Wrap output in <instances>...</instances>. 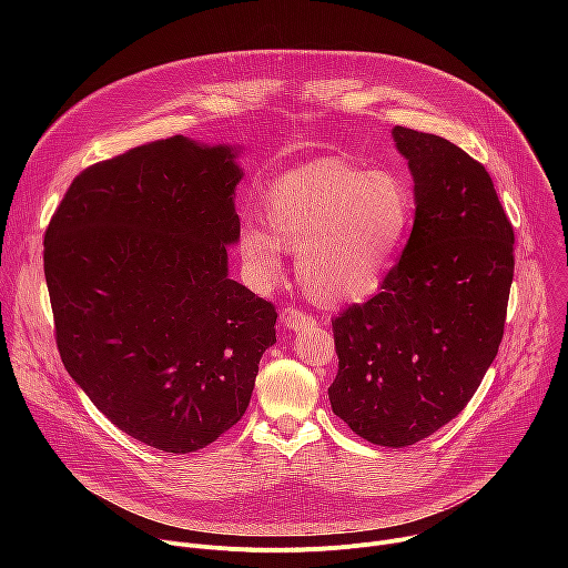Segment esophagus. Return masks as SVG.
I'll return each mask as SVG.
<instances>
[{
	"instance_id": "1",
	"label": "esophagus",
	"mask_w": 568,
	"mask_h": 568,
	"mask_svg": "<svg viewBox=\"0 0 568 568\" xmlns=\"http://www.w3.org/2000/svg\"><path fill=\"white\" fill-rule=\"evenodd\" d=\"M281 323H283L285 328H290V331H303V328L314 326V318L307 316L303 310L285 307V310L281 312Z\"/></svg>"
}]
</instances>
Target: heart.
Returning a JSON list of instances; mask_svg holds the SVG:
<instances>
[{"instance_id": "obj_1", "label": "heart", "mask_w": 568, "mask_h": 568, "mask_svg": "<svg viewBox=\"0 0 568 568\" xmlns=\"http://www.w3.org/2000/svg\"><path fill=\"white\" fill-rule=\"evenodd\" d=\"M267 226L245 222L240 254L258 283L283 274V247L298 250V276L321 305L375 294L409 235L416 197L390 171L318 159L285 173L267 195Z\"/></svg>"}]
</instances>
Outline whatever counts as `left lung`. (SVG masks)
<instances>
[{
	"mask_svg": "<svg viewBox=\"0 0 568 568\" xmlns=\"http://www.w3.org/2000/svg\"><path fill=\"white\" fill-rule=\"evenodd\" d=\"M414 175L416 220L379 292L333 318L331 407L382 447L454 420L504 339L515 233L483 164L452 141L395 125Z\"/></svg>",
	"mask_w": 568,
	"mask_h": 568,
	"instance_id": "obj_1",
	"label": "left lung"
}]
</instances>
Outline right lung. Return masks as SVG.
<instances>
[{
    "label": "right lung",
    "instance_id": "right-lung-1",
    "mask_svg": "<svg viewBox=\"0 0 568 568\" xmlns=\"http://www.w3.org/2000/svg\"><path fill=\"white\" fill-rule=\"evenodd\" d=\"M231 145L171 136L80 173L44 233L55 344L128 436L171 454L245 416L276 307L229 278L240 237Z\"/></svg>",
    "mask_w": 568,
    "mask_h": 568
}]
</instances>
